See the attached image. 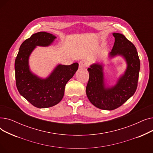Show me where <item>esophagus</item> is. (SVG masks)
<instances>
[{
    "label": "esophagus",
    "instance_id": "1",
    "mask_svg": "<svg viewBox=\"0 0 153 153\" xmlns=\"http://www.w3.org/2000/svg\"><path fill=\"white\" fill-rule=\"evenodd\" d=\"M79 68H86L88 66H89V62L87 61H86L85 60H82L79 62Z\"/></svg>",
    "mask_w": 153,
    "mask_h": 153
}]
</instances>
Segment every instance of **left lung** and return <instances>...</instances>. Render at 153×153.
<instances>
[{"label":"left lung","instance_id":"8db88e82","mask_svg":"<svg viewBox=\"0 0 153 153\" xmlns=\"http://www.w3.org/2000/svg\"><path fill=\"white\" fill-rule=\"evenodd\" d=\"M115 43L110 53L111 57L122 55L127 63L125 74L117 84L107 87L104 82L103 66L94 64L87 69L89 73L86 94L89 101L100 109L112 110L122 105L134 94L138 86L140 61L134 45L123 35L114 33Z\"/></svg>","mask_w":153,"mask_h":153}]
</instances>
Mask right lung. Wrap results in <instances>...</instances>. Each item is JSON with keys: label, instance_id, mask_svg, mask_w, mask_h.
Returning a JSON list of instances; mask_svg holds the SVG:
<instances>
[{"label": "right lung", "instance_id": "obj_1", "mask_svg": "<svg viewBox=\"0 0 153 153\" xmlns=\"http://www.w3.org/2000/svg\"><path fill=\"white\" fill-rule=\"evenodd\" d=\"M56 38L45 31L32 35L21 45L15 61L16 85L19 93L31 105L39 108L53 107L62 100L66 84L79 67L77 62L69 66L59 64L45 79L30 72L28 58L32 51L36 46H49Z\"/></svg>", "mask_w": 153, "mask_h": 153}]
</instances>
